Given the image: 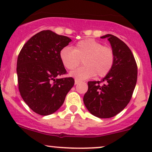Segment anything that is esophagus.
Listing matches in <instances>:
<instances>
[{"instance_id":"34e87169","label":"esophagus","mask_w":152,"mask_h":152,"mask_svg":"<svg viewBox=\"0 0 152 152\" xmlns=\"http://www.w3.org/2000/svg\"><path fill=\"white\" fill-rule=\"evenodd\" d=\"M80 82V80H77V79H75V84H78Z\"/></svg>"}]
</instances>
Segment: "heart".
<instances>
[{
  "mask_svg": "<svg viewBox=\"0 0 152 152\" xmlns=\"http://www.w3.org/2000/svg\"><path fill=\"white\" fill-rule=\"evenodd\" d=\"M62 64L68 70H73L83 60L84 66L70 72L77 80H86L95 75L104 77L111 71L115 61V54L111 47L93 39L81 40L71 48L66 46L59 52Z\"/></svg>",
  "mask_w": 152,
  "mask_h": 152,
  "instance_id": "obj_1",
  "label": "heart"
}]
</instances>
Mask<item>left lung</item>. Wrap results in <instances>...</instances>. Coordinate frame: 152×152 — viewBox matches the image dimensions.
<instances>
[{"instance_id": "left-lung-1", "label": "left lung", "mask_w": 152, "mask_h": 152, "mask_svg": "<svg viewBox=\"0 0 152 152\" xmlns=\"http://www.w3.org/2000/svg\"><path fill=\"white\" fill-rule=\"evenodd\" d=\"M115 54L111 71L99 81L88 82V88L84 96V103L92 115L109 118L121 112L132 97L137 82V64L127 45L118 37L106 34ZM100 83H103L100 85Z\"/></svg>"}]
</instances>
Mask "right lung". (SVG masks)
<instances>
[{
    "instance_id": "add662e5",
    "label": "right lung",
    "mask_w": 152,
    "mask_h": 152,
    "mask_svg": "<svg viewBox=\"0 0 152 152\" xmlns=\"http://www.w3.org/2000/svg\"><path fill=\"white\" fill-rule=\"evenodd\" d=\"M72 40L51 30H43L29 39L17 59L18 89L23 99L35 113L48 115L57 111L75 84L66 73L59 52Z\"/></svg>"
}]
</instances>
